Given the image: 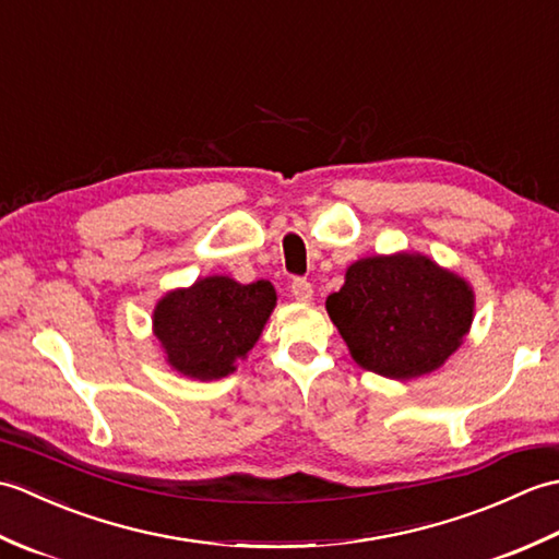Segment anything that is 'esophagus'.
Returning a JSON list of instances; mask_svg holds the SVG:
<instances>
[{"instance_id": "esophagus-1", "label": "esophagus", "mask_w": 559, "mask_h": 559, "mask_svg": "<svg viewBox=\"0 0 559 559\" xmlns=\"http://www.w3.org/2000/svg\"><path fill=\"white\" fill-rule=\"evenodd\" d=\"M290 293H293V298L298 300V302H310L312 295H314L312 283L305 281V278H295V281L290 283Z\"/></svg>"}]
</instances>
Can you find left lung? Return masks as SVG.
Wrapping results in <instances>:
<instances>
[{"label": "left lung", "instance_id": "8db88e82", "mask_svg": "<svg viewBox=\"0 0 559 559\" xmlns=\"http://www.w3.org/2000/svg\"><path fill=\"white\" fill-rule=\"evenodd\" d=\"M326 312L362 370L408 382L439 370L466 341L476 293L420 252L353 261Z\"/></svg>", "mask_w": 559, "mask_h": 559}]
</instances>
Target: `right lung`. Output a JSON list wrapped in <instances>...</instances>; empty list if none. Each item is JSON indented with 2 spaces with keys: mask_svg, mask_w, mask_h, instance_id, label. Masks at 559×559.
<instances>
[{
  "mask_svg": "<svg viewBox=\"0 0 559 559\" xmlns=\"http://www.w3.org/2000/svg\"><path fill=\"white\" fill-rule=\"evenodd\" d=\"M269 281L240 283L230 276L197 278L175 288L153 307V336L177 374L211 382L247 360L276 307Z\"/></svg>",
  "mask_w": 559,
  "mask_h": 559,
  "instance_id": "1",
  "label": "right lung"
}]
</instances>
